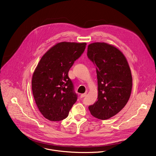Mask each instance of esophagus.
I'll return each instance as SVG.
<instances>
[{
	"mask_svg": "<svg viewBox=\"0 0 156 156\" xmlns=\"http://www.w3.org/2000/svg\"><path fill=\"white\" fill-rule=\"evenodd\" d=\"M86 95H87V94H86V93H84V94H81V96H80V97H81V98H84V97H85Z\"/></svg>",
	"mask_w": 156,
	"mask_h": 156,
	"instance_id": "1",
	"label": "esophagus"
}]
</instances>
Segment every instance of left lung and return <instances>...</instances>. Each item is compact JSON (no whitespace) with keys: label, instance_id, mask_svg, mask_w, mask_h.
Wrapping results in <instances>:
<instances>
[{"label":"left lung","instance_id":"left-lung-1","mask_svg":"<svg viewBox=\"0 0 156 156\" xmlns=\"http://www.w3.org/2000/svg\"><path fill=\"white\" fill-rule=\"evenodd\" d=\"M87 55L96 66L98 100L89 109L94 118L105 120L118 114L130 97L133 80L131 70L123 53L106 43L88 46Z\"/></svg>","mask_w":156,"mask_h":156}]
</instances>
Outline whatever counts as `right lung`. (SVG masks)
Masks as SVG:
<instances>
[{"label":"right lung","mask_w":156,"mask_h":156,"mask_svg":"<svg viewBox=\"0 0 156 156\" xmlns=\"http://www.w3.org/2000/svg\"><path fill=\"white\" fill-rule=\"evenodd\" d=\"M86 43L63 41L50 48L41 57L32 78V90L37 106L47 119L66 118L77 100L68 72L84 52Z\"/></svg>","instance_id":"right-lung-1"}]
</instances>
